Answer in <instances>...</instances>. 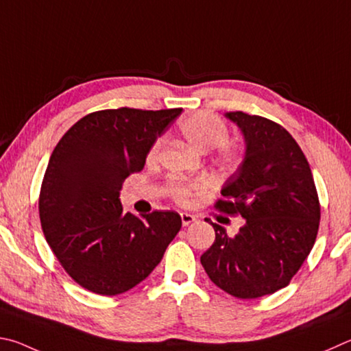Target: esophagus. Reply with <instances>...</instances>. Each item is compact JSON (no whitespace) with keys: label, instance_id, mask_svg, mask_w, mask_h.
<instances>
[{"label":"esophagus","instance_id":"1","mask_svg":"<svg viewBox=\"0 0 351 351\" xmlns=\"http://www.w3.org/2000/svg\"><path fill=\"white\" fill-rule=\"evenodd\" d=\"M180 217H182V225L183 226H188L189 223H193L195 220V216H193V214H188V213H182Z\"/></svg>","mask_w":351,"mask_h":351}]
</instances>
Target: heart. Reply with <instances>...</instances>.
I'll list each match as a JSON object with an SVG mask.
<instances>
[{"instance_id": "b5f03b06", "label": "heart", "mask_w": 351, "mask_h": 351, "mask_svg": "<svg viewBox=\"0 0 351 351\" xmlns=\"http://www.w3.org/2000/svg\"><path fill=\"white\" fill-rule=\"evenodd\" d=\"M179 129L189 143L199 151L214 149V163L219 168L231 171L241 166L245 157V149L237 141L228 140L230 129L228 125L219 115L205 112H194L180 120ZM163 140L156 138L147 149V162H156L160 156ZM200 183H185L180 180H172L168 186L171 197L177 204L188 205L193 200L194 193L200 189Z\"/></svg>"}]
</instances>
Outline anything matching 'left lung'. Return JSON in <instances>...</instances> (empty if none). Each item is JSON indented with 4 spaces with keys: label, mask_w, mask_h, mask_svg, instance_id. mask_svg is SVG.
Segmentation results:
<instances>
[{
    "label": "left lung",
    "mask_w": 351,
    "mask_h": 351,
    "mask_svg": "<svg viewBox=\"0 0 351 351\" xmlns=\"http://www.w3.org/2000/svg\"><path fill=\"white\" fill-rule=\"evenodd\" d=\"M243 132L247 152L214 206L241 216L245 225L228 236L208 222L216 241L200 257L206 274L237 299H257L287 287L315 245L321 205L300 146L284 126L242 110L226 114Z\"/></svg>",
    "instance_id": "obj_1"
}]
</instances>
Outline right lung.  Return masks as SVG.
Wrapping results in <instances>:
<instances>
[{"mask_svg": "<svg viewBox=\"0 0 351 351\" xmlns=\"http://www.w3.org/2000/svg\"><path fill=\"white\" fill-rule=\"evenodd\" d=\"M182 108H119L84 115L55 146L43 177L41 228L64 271L101 296L152 273L182 228L176 211L123 213L120 189L143 169L147 149Z\"/></svg>", "mask_w": 351, "mask_h": 351, "instance_id": "add662e5", "label": "right lung"}]
</instances>
